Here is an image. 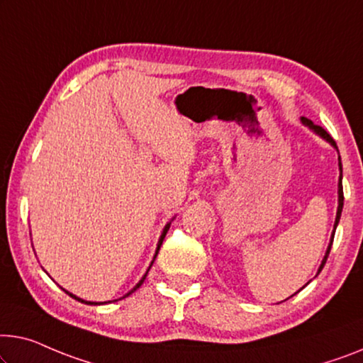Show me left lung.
Listing matches in <instances>:
<instances>
[{
	"label": "left lung",
	"mask_w": 363,
	"mask_h": 363,
	"mask_svg": "<svg viewBox=\"0 0 363 363\" xmlns=\"http://www.w3.org/2000/svg\"><path fill=\"white\" fill-rule=\"evenodd\" d=\"M301 121V123L305 127H308L311 130V132H315L318 137H321L323 140H326V142L331 145V147L337 151V155H339V150H337V145H336V142H334L333 140V137L331 135H329L326 130H324L323 127H320V125H315V123H313L310 118H306V117H301L300 118ZM337 160H339V171H340V174H339V182H337V212H336V221H334V230H333V233H331V240H329V245H328V250H326V254H324V257H323V261H321V264H320V267H318V272H316V275L321 272L323 270V267H324V264H326V261H328V256H329V251H331V246H333V240H334V233H336V228H337V225H339V220H340V213H342V207H344V192H342V163H340V156H337ZM303 289V286H301ZM300 289V290H301ZM298 290V291H300ZM295 295V294H294ZM291 295V296H294ZM289 300V298H286Z\"/></svg>",
	"instance_id": "obj_1"
}]
</instances>
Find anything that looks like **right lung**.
<instances>
[{"instance_id": "right-lung-1", "label": "right lung", "mask_w": 363, "mask_h": 363, "mask_svg": "<svg viewBox=\"0 0 363 363\" xmlns=\"http://www.w3.org/2000/svg\"><path fill=\"white\" fill-rule=\"evenodd\" d=\"M172 220H174V218H172ZM172 220H171V221H172ZM171 221H169V223H166V226H164V228H163V231H161V236H160V240H158V246H156V251H155L153 261H151V264H150V267L147 269V272H145V275H143V277H142V279H140V282H138L137 285H135V286H133V289L128 291V294H125V295H123V296H121V298H118V300H122V298H127V296H128V295H132V294H133V291H135V290H137V289H140V285H142V284L145 282V279H147V274H148V270L151 269V266H153L155 259H156V256H158V252H160V247H161V245H163V240H164V236H166V233H167V230H169V226H171ZM62 290L65 291V294H68L69 296H72V298H74V300H78V301H81V303H84V305H94V306H96V305H106V303H111V301H88V300H83V298H79V296H77V295L69 294V291H68V290H65V289H62ZM113 301H117V300H113Z\"/></svg>"}]
</instances>
